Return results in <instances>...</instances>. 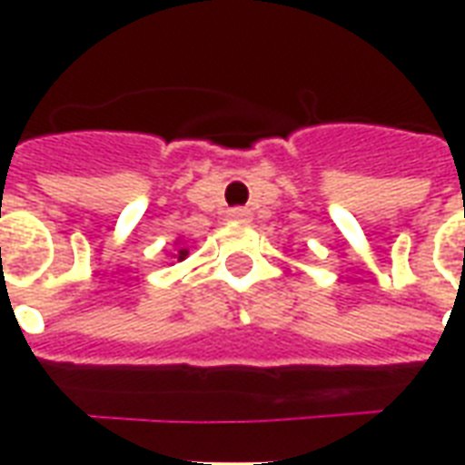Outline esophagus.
<instances>
[{"instance_id":"34e87169","label":"esophagus","mask_w":465,"mask_h":465,"mask_svg":"<svg viewBox=\"0 0 465 465\" xmlns=\"http://www.w3.org/2000/svg\"><path fill=\"white\" fill-rule=\"evenodd\" d=\"M232 222H252V212L249 209H243V206H236V209H229L226 213Z\"/></svg>"}]
</instances>
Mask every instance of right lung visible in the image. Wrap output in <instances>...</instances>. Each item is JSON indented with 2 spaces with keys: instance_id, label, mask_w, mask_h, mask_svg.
<instances>
[{
  "instance_id": "add662e5",
  "label": "right lung",
  "mask_w": 465,
  "mask_h": 465,
  "mask_svg": "<svg viewBox=\"0 0 465 465\" xmlns=\"http://www.w3.org/2000/svg\"><path fill=\"white\" fill-rule=\"evenodd\" d=\"M172 256H173V259H176V262H183V259H186V256H189V249H186V246H183L182 239H179V242H176V252H173Z\"/></svg>"
}]
</instances>
